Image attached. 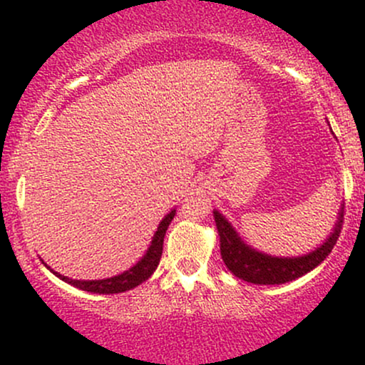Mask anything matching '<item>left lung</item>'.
<instances>
[{
    "label": "left lung",
    "mask_w": 365,
    "mask_h": 365,
    "mask_svg": "<svg viewBox=\"0 0 365 365\" xmlns=\"http://www.w3.org/2000/svg\"><path fill=\"white\" fill-rule=\"evenodd\" d=\"M215 221L217 233H220L221 257L226 267L237 278L254 284H282L307 274L328 257L341 233L343 206L338 212V221L333 233L326 238L324 244L300 257H273V255L259 252L238 237L235 228L226 221L221 212L215 211Z\"/></svg>",
    "instance_id": "obj_1"
}]
</instances>
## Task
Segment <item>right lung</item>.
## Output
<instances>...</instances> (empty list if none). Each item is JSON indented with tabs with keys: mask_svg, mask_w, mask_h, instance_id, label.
<instances>
[{
	"mask_svg": "<svg viewBox=\"0 0 365 365\" xmlns=\"http://www.w3.org/2000/svg\"><path fill=\"white\" fill-rule=\"evenodd\" d=\"M175 212L177 209H171V211L163 217V221L158 226V232L154 233L153 242H150L148 252L144 254V257L140 259L139 262L135 264L133 267L125 271L118 276H113V278H106V279H72V278H66L56 271L51 269L53 274H56L58 278L63 279V282L73 284V287L81 288L83 292H91V293H121V292H127L135 288L137 284H140L142 282L150 278V274L156 271L159 259H161L163 254V242H165V235H166V230L171 223V220L175 217ZM49 269V267H48Z\"/></svg>",
	"mask_w": 365,
	"mask_h": 365,
	"instance_id": "add662e5",
	"label": "right lung"
}]
</instances>
